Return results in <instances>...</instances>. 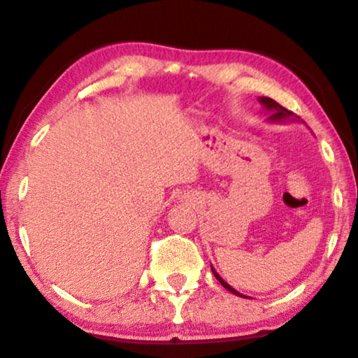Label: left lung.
Wrapping results in <instances>:
<instances>
[{
  "mask_svg": "<svg viewBox=\"0 0 358 358\" xmlns=\"http://www.w3.org/2000/svg\"><path fill=\"white\" fill-rule=\"evenodd\" d=\"M259 103L264 106V109L266 110V114H268V122H275V124H282V122H287V120H291V122H299V115H296V114H292L291 110H287L286 108H282V106H280L278 103H276L275 99H271V98H266V96H260L259 98ZM210 270H212V273H213V276H215V278L220 281V285L225 287V289H228L230 292H233L234 296H239V297H246V296H243L241 292H238L236 289H234V287H231L230 285H228V282L222 278L220 275L217 273L215 271V268H213V266L210 265Z\"/></svg>",
  "mask_w": 358,
  "mask_h": 358,
  "instance_id": "left-lung-1",
  "label": "left lung"
}]
</instances>
